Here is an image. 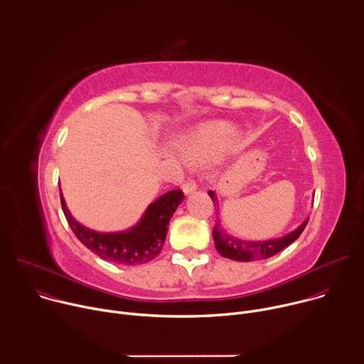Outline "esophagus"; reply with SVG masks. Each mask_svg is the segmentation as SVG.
Segmentation results:
<instances>
[{"label": "esophagus", "mask_w": 364, "mask_h": 364, "mask_svg": "<svg viewBox=\"0 0 364 364\" xmlns=\"http://www.w3.org/2000/svg\"><path fill=\"white\" fill-rule=\"evenodd\" d=\"M196 190H197V184H196L193 180H188L187 183H184V184H183V191H184V194H186V196H188V194L194 193Z\"/></svg>", "instance_id": "1"}]
</instances>
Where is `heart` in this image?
<instances>
[{
    "label": "heart",
    "instance_id": "obj_1",
    "mask_svg": "<svg viewBox=\"0 0 364 364\" xmlns=\"http://www.w3.org/2000/svg\"><path fill=\"white\" fill-rule=\"evenodd\" d=\"M232 134V128L226 122H210L200 127L181 142L183 152L193 161H203L222 145Z\"/></svg>",
    "mask_w": 364,
    "mask_h": 364
}]
</instances>
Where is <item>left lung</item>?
I'll use <instances>...</instances> for the list:
<instances>
[{
    "label": "left lung",
    "mask_w": 364,
    "mask_h": 364,
    "mask_svg": "<svg viewBox=\"0 0 364 364\" xmlns=\"http://www.w3.org/2000/svg\"><path fill=\"white\" fill-rule=\"evenodd\" d=\"M209 196L212 197L213 203L218 201L215 191L210 190ZM306 223H308V218L295 230L281 237L268 239V240H245V239H239L229 235L218 220L213 228V239H215L218 252L223 257H229L232 261H237V262L261 261V259H268L279 253L287 246H289L294 240H296L302 233V230L305 229Z\"/></svg>",
    "instance_id": "8db88e82"
}]
</instances>
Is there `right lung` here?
<instances>
[{
	"instance_id": "add662e5",
	"label": "right lung",
	"mask_w": 364,
	"mask_h": 364,
	"mask_svg": "<svg viewBox=\"0 0 364 364\" xmlns=\"http://www.w3.org/2000/svg\"><path fill=\"white\" fill-rule=\"evenodd\" d=\"M183 200V191L171 190L152 201L132 228L122 232L105 233L87 229L75 220L60 191L63 213L76 237L99 257L122 265L146 264L161 252L170 219Z\"/></svg>"
}]
</instances>
